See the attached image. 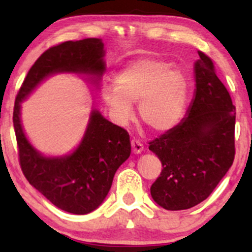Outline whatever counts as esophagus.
<instances>
[{
  "mask_svg": "<svg viewBox=\"0 0 252 252\" xmlns=\"http://www.w3.org/2000/svg\"><path fill=\"white\" fill-rule=\"evenodd\" d=\"M131 148H132V153H134L135 155L141 154V153L143 152V144L141 143L140 141L132 140L131 141Z\"/></svg>",
  "mask_w": 252,
  "mask_h": 252,
  "instance_id": "34e87169",
  "label": "esophagus"
}]
</instances>
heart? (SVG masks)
Masks as SVG:
<instances>
[{
  "instance_id": "obj_1",
  "label": "heart",
  "mask_w": 252,
  "mask_h": 252,
  "mask_svg": "<svg viewBox=\"0 0 252 252\" xmlns=\"http://www.w3.org/2000/svg\"><path fill=\"white\" fill-rule=\"evenodd\" d=\"M164 60L144 58L118 72L115 85H105L102 97L118 124L132 118L131 104L138 103L142 122L158 132L180 122L189 96V83L180 70Z\"/></svg>"
}]
</instances>
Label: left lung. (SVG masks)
I'll return each instance as SVG.
<instances>
[{"instance_id":"obj_1","label":"left lung","mask_w":252,"mask_h":252,"mask_svg":"<svg viewBox=\"0 0 252 252\" xmlns=\"http://www.w3.org/2000/svg\"><path fill=\"white\" fill-rule=\"evenodd\" d=\"M199 57L194 96L186 116L149 143L162 163L150 194L168 211L187 210L204 201L235 158L236 108L212 60L202 52Z\"/></svg>"}]
</instances>
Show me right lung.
<instances>
[{"instance_id":"obj_1","label":"right lung","mask_w":252,"mask_h":252,"mask_svg":"<svg viewBox=\"0 0 252 252\" xmlns=\"http://www.w3.org/2000/svg\"><path fill=\"white\" fill-rule=\"evenodd\" d=\"M104 57L102 39L94 37L51 47L31 67L14 105V129L26 179L54 206L73 215H88L102 205L115 173L131 153L129 134L92 106L76 148L63 155H45L26 135L21 104L42 82L60 73L85 77L98 89L106 70Z\"/></svg>"}]
</instances>
